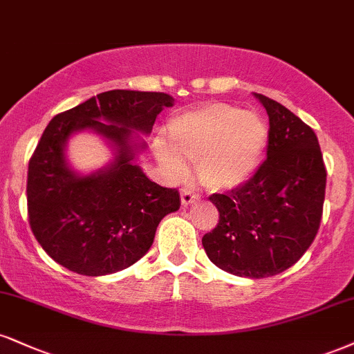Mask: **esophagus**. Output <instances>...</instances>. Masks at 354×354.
Returning <instances> with one entry per match:
<instances>
[{"mask_svg": "<svg viewBox=\"0 0 354 354\" xmlns=\"http://www.w3.org/2000/svg\"><path fill=\"white\" fill-rule=\"evenodd\" d=\"M180 198H182V205H190V203H194L198 197L195 192H192L190 189L184 187V189L180 190Z\"/></svg>", "mask_w": 354, "mask_h": 354, "instance_id": "1", "label": "esophagus"}]
</instances>
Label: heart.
Here are the masks:
<instances>
[{"instance_id":"b5f03b06","label":"heart","mask_w":354,"mask_h":354,"mask_svg":"<svg viewBox=\"0 0 354 354\" xmlns=\"http://www.w3.org/2000/svg\"><path fill=\"white\" fill-rule=\"evenodd\" d=\"M169 131L177 151L197 162L200 180L215 190L238 187L252 177L269 136L268 124L257 113L225 103L185 113L170 123ZM159 154L174 176L187 172L176 151L160 144Z\"/></svg>"}]
</instances>
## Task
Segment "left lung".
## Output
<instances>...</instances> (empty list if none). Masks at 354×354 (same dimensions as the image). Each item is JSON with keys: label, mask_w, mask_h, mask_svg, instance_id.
Wrapping results in <instances>:
<instances>
[{"label": "left lung", "mask_w": 354, "mask_h": 354, "mask_svg": "<svg viewBox=\"0 0 354 354\" xmlns=\"http://www.w3.org/2000/svg\"><path fill=\"white\" fill-rule=\"evenodd\" d=\"M268 159L250 180L210 195L220 218L202 244L213 264L239 277L276 276L310 248L324 213L326 169L317 134L264 95Z\"/></svg>", "instance_id": "obj_1"}]
</instances>
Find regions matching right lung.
<instances>
[{"mask_svg":"<svg viewBox=\"0 0 354 354\" xmlns=\"http://www.w3.org/2000/svg\"><path fill=\"white\" fill-rule=\"evenodd\" d=\"M172 98L157 91L111 90L52 118L29 159L28 216L55 263L84 276L129 268L149 251L160 220L178 210L177 189L152 182L134 165L131 131L151 133ZM93 129L118 147L115 165L78 178L64 164L73 130Z\"/></svg>","mask_w":354,"mask_h":354,"instance_id":"obj_1","label":"right lung"}]
</instances>
